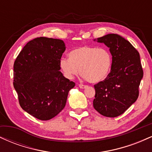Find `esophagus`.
I'll return each mask as SVG.
<instances>
[{
    "mask_svg": "<svg viewBox=\"0 0 152 152\" xmlns=\"http://www.w3.org/2000/svg\"><path fill=\"white\" fill-rule=\"evenodd\" d=\"M78 86H79L81 88H85L87 87L86 85H83V84H79L78 85Z\"/></svg>",
    "mask_w": 152,
    "mask_h": 152,
    "instance_id": "esophagus-1",
    "label": "esophagus"
}]
</instances>
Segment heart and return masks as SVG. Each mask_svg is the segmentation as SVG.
I'll return each instance as SVG.
<instances>
[{"label": "heart", "instance_id": "1", "mask_svg": "<svg viewBox=\"0 0 152 152\" xmlns=\"http://www.w3.org/2000/svg\"><path fill=\"white\" fill-rule=\"evenodd\" d=\"M69 58H61L59 64L64 76L72 79L80 74L87 81L98 83L104 80L112 66V56L107 48L81 46L72 50Z\"/></svg>", "mask_w": 152, "mask_h": 152}]
</instances>
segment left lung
<instances>
[{
  "label": "left lung",
  "mask_w": 152,
  "mask_h": 152,
  "mask_svg": "<svg viewBox=\"0 0 152 152\" xmlns=\"http://www.w3.org/2000/svg\"><path fill=\"white\" fill-rule=\"evenodd\" d=\"M97 41L109 48L112 66L107 77L94 85V108L106 117H116L124 113L139 96L144 75L140 56L129 41L119 35H106Z\"/></svg>",
  "instance_id": "left-lung-1"
}]
</instances>
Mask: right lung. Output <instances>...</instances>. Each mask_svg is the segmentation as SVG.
Wrapping results in <instances>:
<instances>
[{
  "mask_svg": "<svg viewBox=\"0 0 152 152\" xmlns=\"http://www.w3.org/2000/svg\"><path fill=\"white\" fill-rule=\"evenodd\" d=\"M65 43L39 37L23 47L13 65V86L20 107L34 117L47 121L65 107L75 83L63 76L59 61Z\"/></svg>",
  "mask_w": 152,
  "mask_h": 152,
  "instance_id": "right-lung-1",
  "label": "right lung"
}]
</instances>
